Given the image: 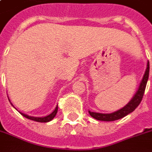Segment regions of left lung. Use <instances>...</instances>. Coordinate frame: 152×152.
Here are the masks:
<instances>
[{
    "instance_id": "left-lung-1",
    "label": "left lung",
    "mask_w": 152,
    "mask_h": 152,
    "mask_svg": "<svg viewBox=\"0 0 152 152\" xmlns=\"http://www.w3.org/2000/svg\"><path fill=\"white\" fill-rule=\"evenodd\" d=\"M149 71H150V66H149V61H147V66L145 74H144L143 78L142 80L140 83V86L138 87V89L133 97V99H131L129 102L124 106V107H122L120 110H118L116 112H112L110 114H102V113H98V112H89V115L98 121H114L121 118L124 117L125 115H127L132 112H134L135 109L137 108V107L140 104L142 99L143 98L144 92L146 89L148 77H149Z\"/></svg>"
}]
</instances>
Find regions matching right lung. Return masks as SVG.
<instances>
[{"label":"right lung","mask_w":152,"mask_h":152,"mask_svg":"<svg viewBox=\"0 0 152 152\" xmlns=\"http://www.w3.org/2000/svg\"><path fill=\"white\" fill-rule=\"evenodd\" d=\"M9 101H10V99H9ZM10 103H11V102H10ZM57 112H58V105H57L55 110H54L51 114H50L49 115H47V116H45V117H34V116H30V115H28L23 114V113H22V112H20V113H21L24 117L28 118L29 120L37 121V122H44V123H45V122H49V121H52L53 118H54V116L56 115Z\"/></svg>","instance_id":"obj_1"}]
</instances>
